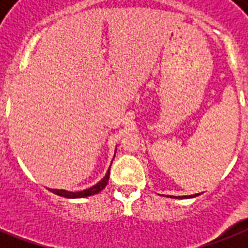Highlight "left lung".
<instances>
[{
	"mask_svg": "<svg viewBox=\"0 0 248 248\" xmlns=\"http://www.w3.org/2000/svg\"><path fill=\"white\" fill-rule=\"evenodd\" d=\"M200 196V194H193V196H184V197H171V198H193V197Z\"/></svg>",
	"mask_w": 248,
	"mask_h": 248,
	"instance_id": "1",
	"label": "left lung"
}]
</instances>
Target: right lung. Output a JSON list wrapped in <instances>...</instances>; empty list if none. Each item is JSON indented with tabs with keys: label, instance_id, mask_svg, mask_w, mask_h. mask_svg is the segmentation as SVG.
Listing matches in <instances>:
<instances>
[{
	"label": "right lung",
	"instance_id": "1",
	"mask_svg": "<svg viewBox=\"0 0 248 248\" xmlns=\"http://www.w3.org/2000/svg\"><path fill=\"white\" fill-rule=\"evenodd\" d=\"M109 170H110V167H109ZM109 170L105 173V176L99 183H96L91 188L85 189V190H79V192H69V190H65V189H48V190L56 194V196L64 197V198H85V197L93 196V194H97L99 192H101L107 186V184H108Z\"/></svg>",
	"mask_w": 248,
	"mask_h": 248
}]
</instances>
